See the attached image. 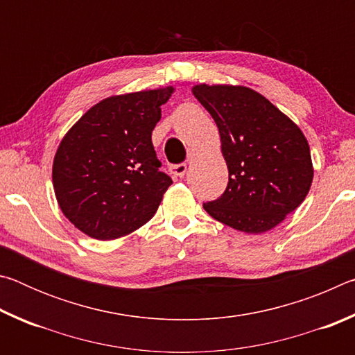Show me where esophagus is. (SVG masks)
<instances>
[{
	"mask_svg": "<svg viewBox=\"0 0 355 355\" xmlns=\"http://www.w3.org/2000/svg\"><path fill=\"white\" fill-rule=\"evenodd\" d=\"M171 172L173 173V175H177L180 178L184 177V173L188 172V164H175V166H171Z\"/></svg>",
	"mask_w": 355,
	"mask_h": 355,
	"instance_id": "1",
	"label": "esophagus"
}]
</instances>
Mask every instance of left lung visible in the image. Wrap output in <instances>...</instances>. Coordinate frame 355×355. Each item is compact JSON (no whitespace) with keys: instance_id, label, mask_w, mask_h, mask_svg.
Segmentation results:
<instances>
[{"instance_id":"8db88e82","label":"left lung","mask_w":355,"mask_h":355,"mask_svg":"<svg viewBox=\"0 0 355 355\" xmlns=\"http://www.w3.org/2000/svg\"><path fill=\"white\" fill-rule=\"evenodd\" d=\"M192 94L218 125L228 167L225 192L203 208L239 232L272 230L304 202L313 182L307 137L250 87L203 83Z\"/></svg>"}]
</instances>
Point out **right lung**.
I'll return each mask as SVG.
<instances>
[{
	"mask_svg": "<svg viewBox=\"0 0 355 355\" xmlns=\"http://www.w3.org/2000/svg\"><path fill=\"white\" fill-rule=\"evenodd\" d=\"M175 87L112 95L75 122L53 159V188L65 218L110 241L153 218L172 184L161 172L152 131Z\"/></svg>",
	"mask_w": 355,
	"mask_h": 355,
	"instance_id": "add662e5",
	"label": "right lung"
}]
</instances>
